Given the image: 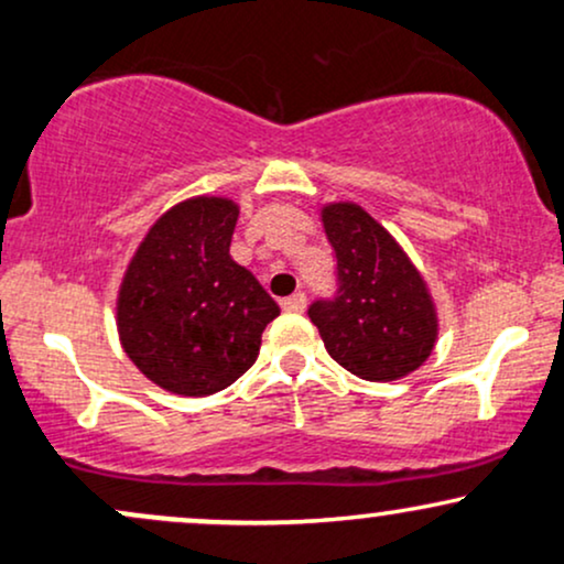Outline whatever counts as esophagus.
Returning a JSON list of instances; mask_svg holds the SVG:
<instances>
[{
  "label": "esophagus",
  "instance_id": "34e87169",
  "mask_svg": "<svg viewBox=\"0 0 564 564\" xmlns=\"http://www.w3.org/2000/svg\"><path fill=\"white\" fill-rule=\"evenodd\" d=\"M304 304H307V296H304L302 291H296V294H291L283 300V310H286V313H302Z\"/></svg>",
  "mask_w": 564,
  "mask_h": 564
}]
</instances>
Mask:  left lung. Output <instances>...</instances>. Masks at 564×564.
I'll return each instance as SVG.
<instances>
[{"label":"left lung","instance_id":"left-lung-1","mask_svg":"<svg viewBox=\"0 0 564 564\" xmlns=\"http://www.w3.org/2000/svg\"><path fill=\"white\" fill-rule=\"evenodd\" d=\"M336 251L334 300L310 304L328 355L366 381H394L416 371L437 341V310L416 264L364 206L321 209Z\"/></svg>","mask_w":564,"mask_h":564}]
</instances>
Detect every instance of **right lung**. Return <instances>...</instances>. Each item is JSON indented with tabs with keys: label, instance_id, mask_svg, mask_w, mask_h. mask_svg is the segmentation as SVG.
I'll use <instances>...</instances> for the list:
<instances>
[{
	"label": "right lung",
	"instance_id": "right-lung-1",
	"mask_svg": "<svg viewBox=\"0 0 564 564\" xmlns=\"http://www.w3.org/2000/svg\"><path fill=\"white\" fill-rule=\"evenodd\" d=\"M238 204L196 196L164 212L121 278L116 328L124 352L161 390L206 398L254 366L273 296L230 257Z\"/></svg>",
	"mask_w": 564,
	"mask_h": 564
}]
</instances>
